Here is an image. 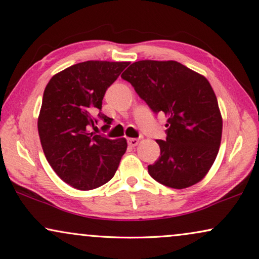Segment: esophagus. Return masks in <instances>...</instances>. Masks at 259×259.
<instances>
[{
	"instance_id": "34e87169",
	"label": "esophagus",
	"mask_w": 259,
	"mask_h": 259,
	"mask_svg": "<svg viewBox=\"0 0 259 259\" xmlns=\"http://www.w3.org/2000/svg\"><path fill=\"white\" fill-rule=\"evenodd\" d=\"M126 142H128V145L130 147H135V146H137L139 144V139L137 138H128L126 139Z\"/></svg>"
}]
</instances>
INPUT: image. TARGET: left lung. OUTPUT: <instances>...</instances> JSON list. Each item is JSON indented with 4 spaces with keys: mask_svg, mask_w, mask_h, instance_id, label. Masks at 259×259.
Wrapping results in <instances>:
<instances>
[{
    "mask_svg": "<svg viewBox=\"0 0 259 259\" xmlns=\"http://www.w3.org/2000/svg\"><path fill=\"white\" fill-rule=\"evenodd\" d=\"M155 113L167 116L161 156L148 165L162 185L183 189L203 180L218 156L223 120L209 81L177 61L143 60L121 74Z\"/></svg>",
    "mask_w": 259,
    "mask_h": 259,
    "instance_id": "8db88e82",
    "label": "left lung"
}]
</instances>
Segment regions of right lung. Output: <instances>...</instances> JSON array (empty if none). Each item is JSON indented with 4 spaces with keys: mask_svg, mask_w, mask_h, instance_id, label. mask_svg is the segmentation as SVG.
Here are the masks:
<instances>
[{
    "mask_svg": "<svg viewBox=\"0 0 259 259\" xmlns=\"http://www.w3.org/2000/svg\"><path fill=\"white\" fill-rule=\"evenodd\" d=\"M130 62L86 61L51 78L37 121L45 157L64 182L78 190H92L114 177L126 150L125 138L109 139L89 131L102 112L106 89Z\"/></svg>",
    "mask_w": 259,
    "mask_h": 259,
    "instance_id": "add662e5",
    "label": "right lung"
}]
</instances>
